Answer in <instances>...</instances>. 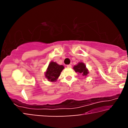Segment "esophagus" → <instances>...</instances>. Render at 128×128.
<instances>
[{
	"label": "esophagus",
	"mask_w": 128,
	"mask_h": 128,
	"mask_svg": "<svg viewBox=\"0 0 128 128\" xmlns=\"http://www.w3.org/2000/svg\"><path fill=\"white\" fill-rule=\"evenodd\" d=\"M67 68H70L71 67H72V66H71L70 64H69V65H67Z\"/></svg>",
	"instance_id": "34e87169"
}]
</instances>
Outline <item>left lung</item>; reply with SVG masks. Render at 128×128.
<instances>
[{
    "mask_svg": "<svg viewBox=\"0 0 128 128\" xmlns=\"http://www.w3.org/2000/svg\"><path fill=\"white\" fill-rule=\"evenodd\" d=\"M73 68L76 72L78 73V74H81L82 75V76L85 77H86L89 73L88 69L86 68V65L82 62H79L77 65L73 66Z\"/></svg>",
    "mask_w": 128,
    "mask_h": 128,
    "instance_id": "8db88e82",
    "label": "left lung"
}]
</instances>
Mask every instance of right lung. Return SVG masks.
I'll return each mask as SVG.
<instances>
[{
    "instance_id": "right-lung-1",
    "label": "right lung",
    "mask_w": 128,
    "mask_h": 128,
    "mask_svg": "<svg viewBox=\"0 0 128 128\" xmlns=\"http://www.w3.org/2000/svg\"><path fill=\"white\" fill-rule=\"evenodd\" d=\"M64 69L63 66L52 61L48 64L44 73V76L50 82H56Z\"/></svg>"
}]
</instances>
